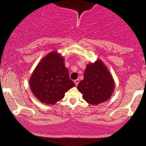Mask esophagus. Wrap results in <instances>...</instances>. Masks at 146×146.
Instances as JSON below:
<instances>
[{
    "mask_svg": "<svg viewBox=\"0 0 146 146\" xmlns=\"http://www.w3.org/2000/svg\"><path fill=\"white\" fill-rule=\"evenodd\" d=\"M79 82H80V80H78V79L75 80L74 81V83H75V85L76 86H78V83H79Z\"/></svg>",
    "mask_w": 146,
    "mask_h": 146,
    "instance_id": "obj_1",
    "label": "esophagus"
}]
</instances>
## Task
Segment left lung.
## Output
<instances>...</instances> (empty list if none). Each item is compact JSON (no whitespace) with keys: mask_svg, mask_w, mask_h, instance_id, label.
<instances>
[{"mask_svg":"<svg viewBox=\"0 0 146 146\" xmlns=\"http://www.w3.org/2000/svg\"><path fill=\"white\" fill-rule=\"evenodd\" d=\"M77 88L86 102L97 105L111 98L115 90V81L104 63L97 59L86 66L84 79Z\"/></svg>","mask_w":146,"mask_h":146,"instance_id":"obj_1","label":"left lung"}]
</instances>
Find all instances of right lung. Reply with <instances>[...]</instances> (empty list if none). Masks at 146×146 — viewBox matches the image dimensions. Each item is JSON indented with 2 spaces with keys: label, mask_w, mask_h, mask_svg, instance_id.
<instances>
[{
  "label": "right lung",
  "mask_w": 146,
  "mask_h": 146,
  "mask_svg": "<svg viewBox=\"0 0 146 146\" xmlns=\"http://www.w3.org/2000/svg\"><path fill=\"white\" fill-rule=\"evenodd\" d=\"M29 87L41 103L54 105L75 84L70 79L64 56L56 50L41 59L29 79Z\"/></svg>",
  "instance_id": "obj_1"
}]
</instances>
